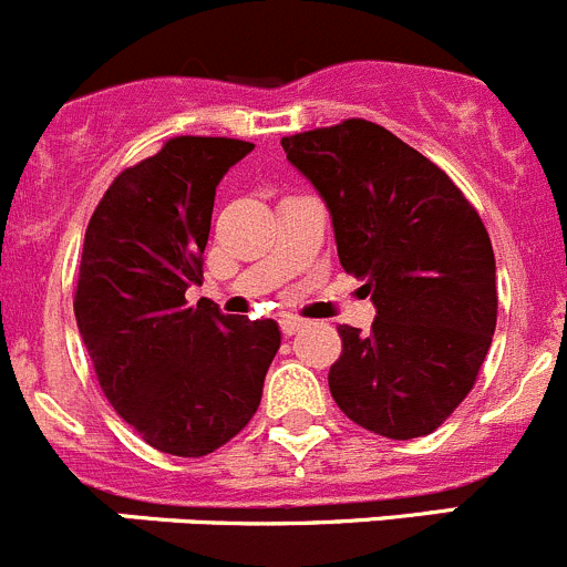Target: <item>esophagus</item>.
<instances>
[{"label": "esophagus", "instance_id": "1", "mask_svg": "<svg viewBox=\"0 0 567 567\" xmlns=\"http://www.w3.org/2000/svg\"><path fill=\"white\" fill-rule=\"evenodd\" d=\"M279 327H282L285 336H293V332H299L301 327H305V321L296 319V316H282V319H279Z\"/></svg>", "mask_w": 567, "mask_h": 567}]
</instances>
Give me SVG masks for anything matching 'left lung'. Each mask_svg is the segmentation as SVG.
<instances>
[{
    "instance_id": "obj_1",
    "label": "left lung",
    "mask_w": 567,
    "mask_h": 567,
    "mask_svg": "<svg viewBox=\"0 0 567 567\" xmlns=\"http://www.w3.org/2000/svg\"><path fill=\"white\" fill-rule=\"evenodd\" d=\"M282 147L330 209L343 271L378 308L369 332L338 327L332 400L380 436H427L475 385L498 321L478 212L442 167L369 120L285 136Z\"/></svg>"
}]
</instances>
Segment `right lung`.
Instances as JSON below:
<instances>
[{
    "label": "right lung",
    "instance_id": "obj_1",
    "mask_svg": "<svg viewBox=\"0 0 567 567\" xmlns=\"http://www.w3.org/2000/svg\"><path fill=\"white\" fill-rule=\"evenodd\" d=\"M251 151L226 136H173L111 182L83 240L75 319L100 389L171 456H206L237 436L279 349L274 319L184 299L204 279L215 187Z\"/></svg>",
    "mask_w": 567,
    "mask_h": 567
}]
</instances>
